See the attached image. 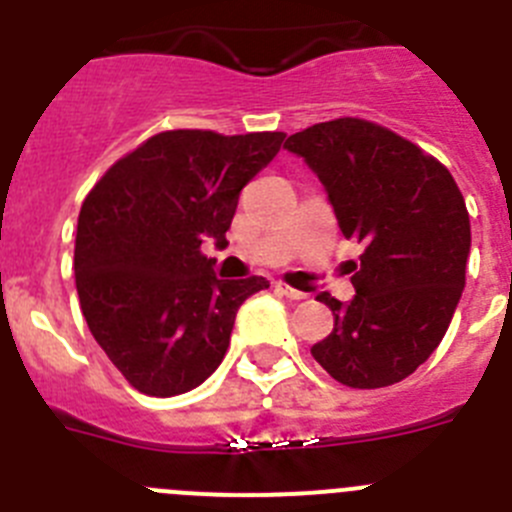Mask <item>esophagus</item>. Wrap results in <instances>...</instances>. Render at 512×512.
<instances>
[{"label": "esophagus", "instance_id": "1", "mask_svg": "<svg viewBox=\"0 0 512 512\" xmlns=\"http://www.w3.org/2000/svg\"><path fill=\"white\" fill-rule=\"evenodd\" d=\"M277 292L279 295H284L287 297V300H305V292H300V289H292V287H287V284H277Z\"/></svg>", "mask_w": 512, "mask_h": 512}]
</instances>
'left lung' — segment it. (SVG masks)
<instances>
[{"instance_id":"1","label":"left lung","mask_w":512,"mask_h":512,"mask_svg":"<svg viewBox=\"0 0 512 512\" xmlns=\"http://www.w3.org/2000/svg\"><path fill=\"white\" fill-rule=\"evenodd\" d=\"M328 192L346 238L364 243L356 295L333 310V333L310 348L336 382L377 390L402 382L436 351L464 292L469 212L454 176L377 122L338 117L289 135Z\"/></svg>"}]
</instances>
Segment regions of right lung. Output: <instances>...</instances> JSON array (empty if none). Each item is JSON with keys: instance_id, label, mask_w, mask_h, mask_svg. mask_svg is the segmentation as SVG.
Masks as SVG:
<instances>
[{"instance_id": "right-lung-1", "label": "right lung", "mask_w": 512, "mask_h": 512, "mask_svg": "<svg viewBox=\"0 0 512 512\" xmlns=\"http://www.w3.org/2000/svg\"><path fill=\"white\" fill-rule=\"evenodd\" d=\"M284 133L166 130L94 184L76 225L74 274L94 341L135 390L200 387L230 346L235 312L264 277L217 279L202 253L225 248L238 194Z\"/></svg>"}]
</instances>
